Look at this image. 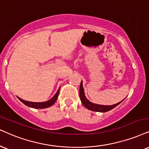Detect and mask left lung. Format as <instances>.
Listing matches in <instances>:
<instances>
[{
	"instance_id": "left-lung-1",
	"label": "left lung",
	"mask_w": 149,
	"mask_h": 149,
	"mask_svg": "<svg viewBox=\"0 0 149 149\" xmlns=\"http://www.w3.org/2000/svg\"><path fill=\"white\" fill-rule=\"evenodd\" d=\"M79 96L81 101L82 104H84V106H85L86 108H88V110H91L92 111H95V112H100V113H105V112H108L111 110L113 109L114 108L116 107L117 106H118L121 102H123V100L122 102L117 103V104H113V105L111 106H106V105H100V104H94V103L90 102V101L86 98L85 96V93H84V89L83 87V81H81L80 84V88H79Z\"/></svg>"
}]
</instances>
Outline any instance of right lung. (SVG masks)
<instances>
[{
	"label": "right lung",
	"mask_w": 149,
	"mask_h": 149,
	"mask_svg": "<svg viewBox=\"0 0 149 149\" xmlns=\"http://www.w3.org/2000/svg\"><path fill=\"white\" fill-rule=\"evenodd\" d=\"M59 91H60V88H58L57 92L56 93V94L54 95V97H53L52 99H50L49 100L46 101V102H28V101L22 100V99H21L18 97V100L21 101V102H23L25 105L29 106V107H32L34 108H46L50 107V106L53 105V104L55 103V102L57 100Z\"/></svg>",
	"instance_id": "right-lung-1"
}]
</instances>
